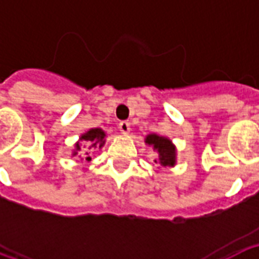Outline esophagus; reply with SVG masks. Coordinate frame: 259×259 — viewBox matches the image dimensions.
<instances>
[{"label":"esophagus","instance_id":"34e87169","mask_svg":"<svg viewBox=\"0 0 259 259\" xmlns=\"http://www.w3.org/2000/svg\"><path fill=\"white\" fill-rule=\"evenodd\" d=\"M119 130H120V132H122L123 135H127V133L130 132V123H129V122H126V120H124V122H120V123H119Z\"/></svg>","mask_w":259,"mask_h":259}]
</instances>
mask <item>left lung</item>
Returning <instances> with one entry per match:
<instances>
[{
	"label": "left lung",
	"mask_w": 259,
	"mask_h": 259,
	"mask_svg": "<svg viewBox=\"0 0 259 259\" xmlns=\"http://www.w3.org/2000/svg\"><path fill=\"white\" fill-rule=\"evenodd\" d=\"M146 144L154 147L157 150L158 159L155 163H159L161 166H175L176 163V148L172 144V141L168 137H162L158 135H148L146 137Z\"/></svg>",
	"instance_id": "left-lung-1"
}]
</instances>
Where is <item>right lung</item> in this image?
<instances>
[{
    "label": "right lung",
    "instance_id": "obj_1",
    "mask_svg": "<svg viewBox=\"0 0 259 259\" xmlns=\"http://www.w3.org/2000/svg\"><path fill=\"white\" fill-rule=\"evenodd\" d=\"M105 132L102 129H90L89 132H85L84 135L80 136L79 141L74 144V151L72 155H77V152L81 150V147H80V141H85V144H90V148H102V146L105 144ZM85 161L89 162L91 161V157L89 155V152H85Z\"/></svg>",
    "mask_w": 259,
    "mask_h": 259
}]
</instances>
